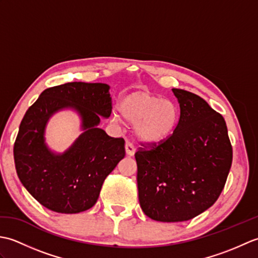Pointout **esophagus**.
Here are the masks:
<instances>
[{"instance_id": "34e87169", "label": "esophagus", "mask_w": 258, "mask_h": 258, "mask_svg": "<svg viewBox=\"0 0 258 258\" xmlns=\"http://www.w3.org/2000/svg\"><path fill=\"white\" fill-rule=\"evenodd\" d=\"M125 152H126V155L128 156H133L135 154V147L128 141L125 143Z\"/></svg>"}]
</instances>
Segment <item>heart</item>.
Wrapping results in <instances>:
<instances>
[{"instance_id":"obj_1","label":"heart","mask_w":258,"mask_h":258,"mask_svg":"<svg viewBox=\"0 0 258 258\" xmlns=\"http://www.w3.org/2000/svg\"><path fill=\"white\" fill-rule=\"evenodd\" d=\"M118 111L124 119L134 124L135 138L142 144L157 146L172 138L177 127L179 111L172 101L149 91H134L123 97ZM112 119H120L116 113Z\"/></svg>"}]
</instances>
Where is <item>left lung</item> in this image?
Returning <instances> with one entry per match:
<instances>
[{"instance_id": "1", "label": "left lung", "mask_w": 258, "mask_h": 258, "mask_svg": "<svg viewBox=\"0 0 258 258\" xmlns=\"http://www.w3.org/2000/svg\"><path fill=\"white\" fill-rule=\"evenodd\" d=\"M180 115L172 138L135 153L141 208L157 222H184L222 193L233 151L221 114L193 93L172 89Z\"/></svg>"}]
</instances>
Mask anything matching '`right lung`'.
I'll return each instance as SVG.
<instances>
[{"label":"right lung","instance_id":"add662e5","mask_svg":"<svg viewBox=\"0 0 258 258\" xmlns=\"http://www.w3.org/2000/svg\"><path fill=\"white\" fill-rule=\"evenodd\" d=\"M109 85L71 82L41 93L22 119L14 144L18 176L26 190L44 207L76 214L95 205L104 179L125 156L123 139L98 127L112 113ZM72 110L82 133L64 152L46 143V127L54 114Z\"/></svg>","mask_w":258,"mask_h":258}]
</instances>
